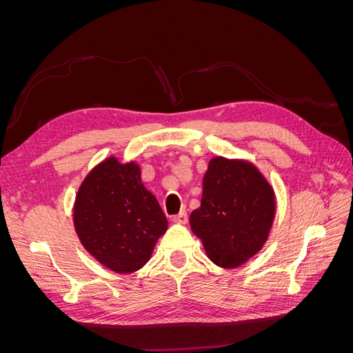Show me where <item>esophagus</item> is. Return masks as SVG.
Here are the masks:
<instances>
[{
    "label": "esophagus",
    "instance_id": "esophagus-1",
    "mask_svg": "<svg viewBox=\"0 0 353 353\" xmlns=\"http://www.w3.org/2000/svg\"><path fill=\"white\" fill-rule=\"evenodd\" d=\"M172 221H174V222H176V223H187V221H188V216H187V212H185V210H183V212H179V213H178V215L172 216Z\"/></svg>",
    "mask_w": 353,
    "mask_h": 353
}]
</instances>
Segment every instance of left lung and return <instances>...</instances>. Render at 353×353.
<instances>
[{
  "mask_svg": "<svg viewBox=\"0 0 353 353\" xmlns=\"http://www.w3.org/2000/svg\"><path fill=\"white\" fill-rule=\"evenodd\" d=\"M274 215V191L258 169L215 157L203 178L201 203L191 212L190 225L213 263L236 268L262 249Z\"/></svg>",
  "mask_w": 353,
  "mask_h": 353,
  "instance_id": "1",
  "label": "left lung"
}]
</instances>
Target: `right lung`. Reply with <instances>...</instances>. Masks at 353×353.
<instances>
[{"label":"right lung","instance_id":"obj_1","mask_svg":"<svg viewBox=\"0 0 353 353\" xmlns=\"http://www.w3.org/2000/svg\"><path fill=\"white\" fill-rule=\"evenodd\" d=\"M73 223L83 248L119 274L143 268L168 230L157 199L141 183L140 166L116 157L105 159L83 179Z\"/></svg>","mask_w":353,"mask_h":353}]
</instances>
